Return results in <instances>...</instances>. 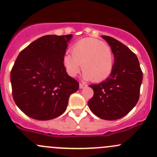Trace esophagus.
Wrapping results in <instances>:
<instances>
[{
    "label": "esophagus",
    "instance_id": "1",
    "mask_svg": "<svg viewBox=\"0 0 157 157\" xmlns=\"http://www.w3.org/2000/svg\"><path fill=\"white\" fill-rule=\"evenodd\" d=\"M86 86H87V85H85V84L79 83V88H80L81 89H82V88H85V87H86Z\"/></svg>",
    "mask_w": 157,
    "mask_h": 157
}]
</instances>
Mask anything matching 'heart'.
Masks as SVG:
<instances>
[{"instance_id": "b5f03b06", "label": "heart", "mask_w": 157, "mask_h": 157, "mask_svg": "<svg viewBox=\"0 0 157 157\" xmlns=\"http://www.w3.org/2000/svg\"><path fill=\"white\" fill-rule=\"evenodd\" d=\"M63 62L70 76H76L82 66L85 80L93 79L94 82H101L112 73L114 58L108 45L95 38H86L72 45V54L66 53Z\"/></svg>"}]
</instances>
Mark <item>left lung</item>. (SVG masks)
I'll return each mask as SVG.
<instances>
[{
    "label": "left lung",
    "mask_w": 157,
    "mask_h": 157,
    "mask_svg": "<svg viewBox=\"0 0 157 157\" xmlns=\"http://www.w3.org/2000/svg\"><path fill=\"white\" fill-rule=\"evenodd\" d=\"M114 55L112 73L105 81L89 87L94 96L88 106L105 120H116L127 115L138 103L143 73L137 56L120 41L102 35Z\"/></svg>",
    "instance_id": "obj_1"
}]
</instances>
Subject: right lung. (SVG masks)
<instances>
[{
  "mask_svg": "<svg viewBox=\"0 0 157 157\" xmlns=\"http://www.w3.org/2000/svg\"><path fill=\"white\" fill-rule=\"evenodd\" d=\"M72 35H49L19 53L10 73L13 98L32 119L50 120L67 109L69 96L79 84L69 76L63 58Z\"/></svg>",
  "mask_w": 157,
  "mask_h": 157,
  "instance_id": "1",
  "label": "right lung"
}]
</instances>
